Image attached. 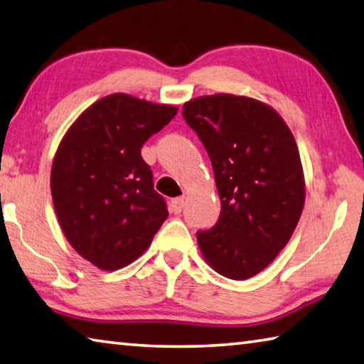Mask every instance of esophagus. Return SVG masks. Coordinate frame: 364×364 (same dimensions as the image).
<instances>
[{
    "instance_id": "1",
    "label": "esophagus",
    "mask_w": 364,
    "mask_h": 364,
    "mask_svg": "<svg viewBox=\"0 0 364 364\" xmlns=\"http://www.w3.org/2000/svg\"><path fill=\"white\" fill-rule=\"evenodd\" d=\"M183 207H184V199H183V197H176V199H171L170 200V208H171V211H173L175 215L181 213Z\"/></svg>"
}]
</instances>
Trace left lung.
Wrapping results in <instances>:
<instances>
[{"mask_svg": "<svg viewBox=\"0 0 364 364\" xmlns=\"http://www.w3.org/2000/svg\"><path fill=\"white\" fill-rule=\"evenodd\" d=\"M183 117L207 149L221 200L218 223L197 232L200 253L218 274L251 279L285 248L302 213L294 136L272 107L243 95L193 98Z\"/></svg>", "mask_w": 364, "mask_h": 364, "instance_id": "obj_1", "label": "left lung"}]
</instances>
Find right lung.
<instances>
[{"label": "right lung", "mask_w": 364, "mask_h": 364, "mask_svg": "<svg viewBox=\"0 0 364 364\" xmlns=\"http://www.w3.org/2000/svg\"><path fill=\"white\" fill-rule=\"evenodd\" d=\"M176 111L111 94L84 109L58 144L50 170L55 213L70 245L95 267L129 266L167 220L141 146Z\"/></svg>", "instance_id": "obj_1"}]
</instances>
